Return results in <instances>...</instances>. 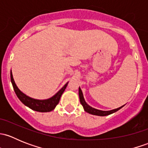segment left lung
<instances>
[{"label":"left lung","instance_id":"obj_1","mask_svg":"<svg viewBox=\"0 0 148 148\" xmlns=\"http://www.w3.org/2000/svg\"><path fill=\"white\" fill-rule=\"evenodd\" d=\"M79 96L80 103H81L82 105L83 106L84 109V111L86 112L89 113V114H95V115H98V116L109 115V114H112V113L118 111V110H120L122 107H124V105H123V106H122V107H119V108L114 109V110H110V111H102V110H97V109L92 108V107H90V106L88 105V104H86V102H85L84 99L82 92L80 87L79 88Z\"/></svg>","mask_w":148,"mask_h":148}]
</instances>
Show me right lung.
Returning a JSON list of instances; mask_svg holds the SVG:
<instances>
[{"label":"right lung","instance_id":"obj_1","mask_svg":"<svg viewBox=\"0 0 148 148\" xmlns=\"http://www.w3.org/2000/svg\"><path fill=\"white\" fill-rule=\"evenodd\" d=\"M10 81H11L15 93L17 95L18 98L20 99L21 102L29 108H31V110H34V111L40 112H51L54 110L56 106L59 104L61 96L64 92L67 84H66L64 86L52 97L48 99H44V100H38V99H35L26 96L25 94H23V92H21V90L18 88L16 83H15L11 71H10Z\"/></svg>","mask_w":148,"mask_h":148}]
</instances>
